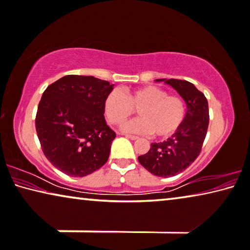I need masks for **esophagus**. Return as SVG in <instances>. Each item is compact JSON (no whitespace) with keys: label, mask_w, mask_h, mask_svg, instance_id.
<instances>
[{"label":"esophagus","mask_w":250,"mask_h":250,"mask_svg":"<svg viewBox=\"0 0 250 250\" xmlns=\"http://www.w3.org/2000/svg\"><path fill=\"white\" fill-rule=\"evenodd\" d=\"M126 137H127V138H129V140H132V141H136L137 140V136H134V135H125Z\"/></svg>","instance_id":"1"}]
</instances>
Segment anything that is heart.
<instances>
[{
  "label": "heart",
  "instance_id": "heart-1",
  "mask_svg": "<svg viewBox=\"0 0 250 250\" xmlns=\"http://www.w3.org/2000/svg\"><path fill=\"white\" fill-rule=\"evenodd\" d=\"M137 109L141 117L122 125V130L134 134H152L157 137L171 136L183 124L186 104L176 96L156 86L133 89L126 96L121 89L110 91L104 103V110L109 123L122 124Z\"/></svg>",
  "mask_w": 250,
  "mask_h": 250
}]
</instances>
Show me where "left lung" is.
I'll use <instances>...</instances> for the list:
<instances>
[{
	"mask_svg": "<svg viewBox=\"0 0 250 250\" xmlns=\"http://www.w3.org/2000/svg\"><path fill=\"white\" fill-rule=\"evenodd\" d=\"M178 91L187 105L183 124L167 141L152 143L138 162L148 172L161 178L181 173L200 154L209 125V107L206 96L193 83L180 79H156Z\"/></svg>",
	"mask_w": 250,
	"mask_h": 250,
	"instance_id": "8db88e82",
	"label": "left lung"
}]
</instances>
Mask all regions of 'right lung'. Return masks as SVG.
<instances>
[{
  "mask_svg": "<svg viewBox=\"0 0 250 250\" xmlns=\"http://www.w3.org/2000/svg\"><path fill=\"white\" fill-rule=\"evenodd\" d=\"M114 85L93 76H64L42 94L36 116L41 148L53 167L86 176L107 162L116 134L106 124L104 103Z\"/></svg>",
  "mask_w": 250,
  "mask_h": 250,
  "instance_id": "right-lung-1",
  "label": "right lung"
}]
</instances>
